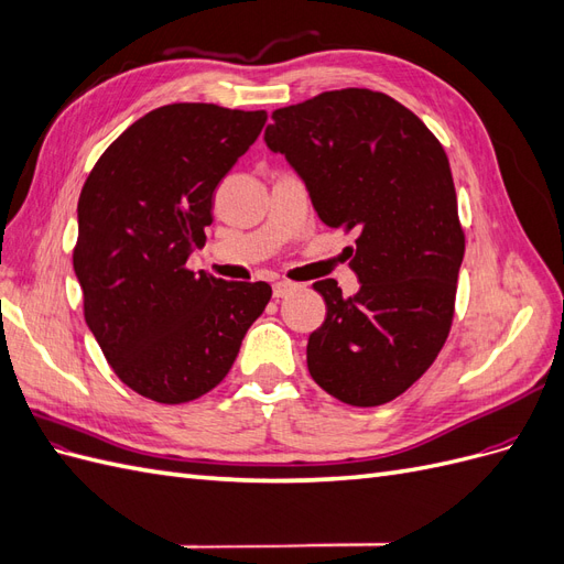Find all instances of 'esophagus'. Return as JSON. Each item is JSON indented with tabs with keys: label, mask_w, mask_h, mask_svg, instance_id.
<instances>
[{
	"label": "esophagus",
	"mask_w": 564,
	"mask_h": 564,
	"mask_svg": "<svg viewBox=\"0 0 564 564\" xmlns=\"http://www.w3.org/2000/svg\"><path fill=\"white\" fill-rule=\"evenodd\" d=\"M296 289L299 286L294 282H275V284H272V296H275V299H286V296H292Z\"/></svg>",
	"instance_id": "esophagus-1"
}]
</instances>
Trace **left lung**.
Instances as JSON below:
<instances>
[{"instance_id":"obj_1","label":"left lung","mask_w":564,"mask_h":564,"mask_svg":"<svg viewBox=\"0 0 564 564\" xmlns=\"http://www.w3.org/2000/svg\"><path fill=\"white\" fill-rule=\"evenodd\" d=\"M270 150L308 185L329 228L357 232V294L315 282L327 317L308 338L315 383L352 406H379L419 381L445 346L466 235L447 152L381 91H324L272 112Z\"/></svg>"}]
</instances>
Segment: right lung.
<instances>
[{
  "mask_svg": "<svg viewBox=\"0 0 564 564\" xmlns=\"http://www.w3.org/2000/svg\"><path fill=\"white\" fill-rule=\"evenodd\" d=\"M265 110L172 104L108 145L77 204L75 275L84 319L117 379L162 404L226 379L272 296L265 282L193 272L216 185L259 139Z\"/></svg>",
  "mask_w": 564,
  "mask_h": 564,
  "instance_id": "right-lung-1",
  "label": "right lung"
}]
</instances>
